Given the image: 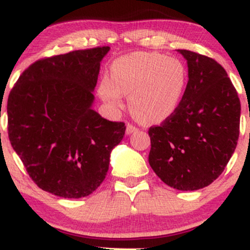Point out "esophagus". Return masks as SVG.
<instances>
[{"mask_svg": "<svg viewBox=\"0 0 250 250\" xmlns=\"http://www.w3.org/2000/svg\"><path fill=\"white\" fill-rule=\"evenodd\" d=\"M137 131H139V129H137L136 127H134L133 125H127V130H125V134L127 135H130V134H135V133H137Z\"/></svg>", "mask_w": 250, "mask_h": 250, "instance_id": "34e87169", "label": "esophagus"}]
</instances>
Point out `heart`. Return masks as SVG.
Masks as SVG:
<instances>
[{
    "mask_svg": "<svg viewBox=\"0 0 250 250\" xmlns=\"http://www.w3.org/2000/svg\"><path fill=\"white\" fill-rule=\"evenodd\" d=\"M110 79L103 77L99 95L111 110L123 105L129 95L130 113L139 122L156 125L170 119L179 109L187 88L185 64L156 51H135L111 63Z\"/></svg>",
    "mask_w": 250,
    "mask_h": 250,
    "instance_id": "heart-1",
    "label": "heart"
}]
</instances>
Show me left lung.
<instances>
[{
    "instance_id": "1",
    "label": "left lung",
    "mask_w": 250,
    "mask_h": 250,
    "mask_svg": "<svg viewBox=\"0 0 250 250\" xmlns=\"http://www.w3.org/2000/svg\"><path fill=\"white\" fill-rule=\"evenodd\" d=\"M188 83L179 109L149 129V165L169 187L197 190L222 174L236 148L241 104L222 65L210 57L179 49Z\"/></svg>"
}]
</instances>
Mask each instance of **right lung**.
Listing matches in <instances>:
<instances>
[{
  "label": "right lung",
  "instance_id": "1",
  "mask_svg": "<svg viewBox=\"0 0 250 250\" xmlns=\"http://www.w3.org/2000/svg\"><path fill=\"white\" fill-rule=\"evenodd\" d=\"M109 47L40 60L8 97L11 147L42 190L64 199L90 195L103 182L123 122L93 109L100 65Z\"/></svg>",
  "mask_w": 250,
  "mask_h": 250
}]
</instances>
